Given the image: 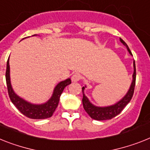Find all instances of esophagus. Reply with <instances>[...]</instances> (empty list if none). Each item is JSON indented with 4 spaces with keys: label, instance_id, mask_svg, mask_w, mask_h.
<instances>
[{
    "label": "esophagus",
    "instance_id": "esophagus-1",
    "mask_svg": "<svg viewBox=\"0 0 150 150\" xmlns=\"http://www.w3.org/2000/svg\"><path fill=\"white\" fill-rule=\"evenodd\" d=\"M80 79H81V75L80 74H78V73L74 74L72 76V77H71V80H72L73 82H77Z\"/></svg>",
    "mask_w": 150,
    "mask_h": 150
}]
</instances>
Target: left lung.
I'll list each match as a JSON object with an SVG mask.
<instances>
[{
    "mask_svg": "<svg viewBox=\"0 0 150 150\" xmlns=\"http://www.w3.org/2000/svg\"><path fill=\"white\" fill-rule=\"evenodd\" d=\"M120 40V42L123 45L127 47L129 53L132 55L129 48L127 46V44L125 43L122 39ZM135 83H136V65H135V61H133V80L131 83V85L129 86V89L127 91V94L125 95L120 101L116 103L115 104L111 105L108 106H96L93 105L92 103H90L89 99L84 94V90L85 86H83V106L88 115L90 117L96 120H110L113 118L118 114H120L121 111L124 109V107L128 104L129 101L133 97V93H134Z\"/></svg>",
    "mask_w": 150,
    "mask_h": 150,
    "instance_id": "1",
    "label": "left lung"
}]
</instances>
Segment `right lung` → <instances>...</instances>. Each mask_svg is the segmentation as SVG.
<instances>
[{
	"instance_id": "obj_1",
	"label": "right lung",
	"mask_w": 150,
	"mask_h": 150,
	"mask_svg": "<svg viewBox=\"0 0 150 150\" xmlns=\"http://www.w3.org/2000/svg\"><path fill=\"white\" fill-rule=\"evenodd\" d=\"M35 35L36 34H34L33 36ZM6 82H7V90H8L10 99L13 105L17 107V110L28 118L34 119V120H42V119H47L52 117L56 108L58 106L60 95L62 94L64 88L67 85L71 83V80L70 78H68L67 80H63L59 83L54 87L51 97L47 102L41 104H34V103L28 102L27 100H23V98L16 94L15 92L13 91L11 86V76H10L9 60L7 62Z\"/></svg>"
}]
</instances>
